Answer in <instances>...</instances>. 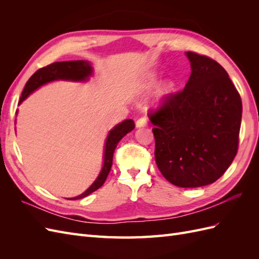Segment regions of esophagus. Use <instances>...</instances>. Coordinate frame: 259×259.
<instances>
[{
  "label": "esophagus",
  "mask_w": 259,
  "mask_h": 259,
  "mask_svg": "<svg viewBox=\"0 0 259 259\" xmlns=\"http://www.w3.org/2000/svg\"><path fill=\"white\" fill-rule=\"evenodd\" d=\"M148 125V121L146 117H139V119L136 121V126L137 127H144Z\"/></svg>",
  "instance_id": "1"
}]
</instances>
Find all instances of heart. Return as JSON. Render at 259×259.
<instances>
[{
	"instance_id": "heart-1",
	"label": "heart",
	"mask_w": 259,
	"mask_h": 259,
	"mask_svg": "<svg viewBox=\"0 0 259 259\" xmlns=\"http://www.w3.org/2000/svg\"><path fill=\"white\" fill-rule=\"evenodd\" d=\"M155 84H156V77L154 75H150V76H148L147 79L143 82L142 88L140 89H142L143 91H146V90H149L150 88H152V86H154ZM174 90H175V84L173 82L165 83L159 90L158 95H156V99H158L159 101L166 99L170 95V94L174 92Z\"/></svg>"
}]
</instances>
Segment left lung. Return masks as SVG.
I'll list each match as a JSON object with an SVG mask.
<instances>
[{
  "label": "left lung",
  "instance_id": "8db88e82",
  "mask_svg": "<svg viewBox=\"0 0 259 259\" xmlns=\"http://www.w3.org/2000/svg\"><path fill=\"white\" fill-rule=\"evenodd\" d=\"M186 55L191 74L185 89L148 115L155 126L154 158L162 175L177 187L195 188L215 183L236 156L242 101L217 61Z\"/></svg>",
  "mask_w": 259,
  "mask_h": 259
}]
</instances>
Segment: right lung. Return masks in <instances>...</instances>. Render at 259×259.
Segmentation results:
<instances>
[{"mask_svg":"<svg viewBox=\"0 0 259 259\" xmlns=\"http://www.w3.org/2000/svg\"><path fill=\"white\" fill-rule=\"evenodd\" d=\"M93 73V68L89 61L84 60H71V61H60L54 62L46 67H43L35 71L32 76L30 77L25 85L21 93V97L19 104H21L31 93L37 90L40 86L56 80H69V81H85ZM135 123L133 120H125L122 123L115 125V126L109 132V135L106 140L105 146V156H104V165L100 174L94 184L89 188L88 190L83 192L79 197H75L69 200H77L88 197L92 192L96 191L98 188L104 185L107 176L112 166L113 152L119 144L120 140L134 130Z\"/></svg>","mask_w":259,"mask_h":259,"instance_id":"1","label":"right lung"}]
</instances>
